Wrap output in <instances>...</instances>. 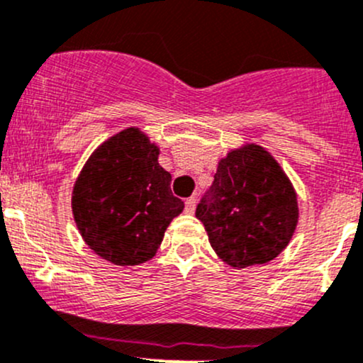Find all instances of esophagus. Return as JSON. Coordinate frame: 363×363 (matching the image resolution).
I'll return each mask as SVG.
<instances>
[{
    "label": "esophagus",
    "mask_w": 363,
    "mask_h": 363,
    "mask_svg": "<svg viewBox=\"0 0 363 363\" xmlns=\"http://www.w3.org/2000/svg\"><path fill=\"white\" fill-rule=\"evenodd\" d=\"M194 207H196V200H194L193 196L188 198V200H186V212L193 213L194 212Z\"/></svg>",
    "instance_id": "1"
}]
</instances>
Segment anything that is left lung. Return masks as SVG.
I'll return each instance as SVG.
<instances>
[{"instance_id": "8db88e82", "label": "left lung", "mask_w": 363, "mask_h": 363, "mask_svg": "<svg viewBox=\"0 0 363 363\" xmlns=\"http://www.w3.org/2000/svg\"><path fill=\"white\" fill-rule=\"evenodd\" d=\"M213 252L231 268L266 264L291 243L299 205L292 181L268 150L245 143L217 163L196 208Z\"/></svg>"}]
</instances>
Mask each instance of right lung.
Instances as JSON below:
<instances>
[{
	"label": "right lung",
	"instance_id": "add662e5",
	"mask_svg": "<svg viewBox=\"0 0 363 363\" xmlns=\"http://www.w3.org/2000/svg\"><path fill=\"white\" fill-rule=\"evenodd\" d=\"M160 147L139 127L114 133L79 172L71 196L83 242L116 266L156 255L167 228L184 208L170 191L172 175L158 163Z\"/></svg>",
	"mask_w": 363,
	"mask_h": 363
}]
</instances>
